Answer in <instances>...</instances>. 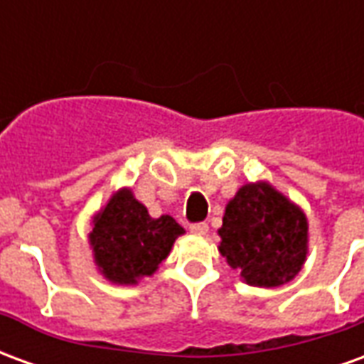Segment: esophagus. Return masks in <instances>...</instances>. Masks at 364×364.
I'll use <instances>...</instances> for the list:
<instances>
[{
    "instance_id": "esophagus-1",
    "label": "esophagus",
    "mask_w": 364,
    "mask_h": 364,
    "mask_svg": "<svg viewBox=\"0 0 364 364\" xmlns=\"http://www.w3.org/2000/svg\"><path fill=\"white\" fill-rule=\"evenodd\" d=\"M191 232L197 234V236H205L208 232V224L206 222H197V224H191Z\"/></svg>"
}]
</instances>
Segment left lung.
Here are the masks:
<instances>
[{
	"label": "left lung",
	"instance_id": "8db88e82",
	"mask_svg": "<svg viewBox=\"0 0 364 364\" xmlns=\"http://www.w3.org/2000/svg\"><path fill=\"white\" fill-rule=\"evenodd\" d=\"M218 252L252 287L292 281L308 253V220L267 181L247 183L226 205Z\"/></svg>",
	"mask_w": 364,
	"mask_h": 364
}]
</instances>
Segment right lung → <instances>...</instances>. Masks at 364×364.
Segmentation results:
<instances>
[{
    "instance_id": "add662e5",
    "label": "right lung",
    "mask_w": 364,
    "mask_h": 364,
    "mask_svg": "<svg viewBox=\"0 0 364 364\" xmlns=\"http://www.w3.org/2000/svg\"><path fill=\"white\" fill-rule=\"evenodd\" d=\"M185 230L171 218H151L130 189H120L93 216L90 245L97 269L114 284H136L158 271Z\"/></svg>"
}]
</instances>
